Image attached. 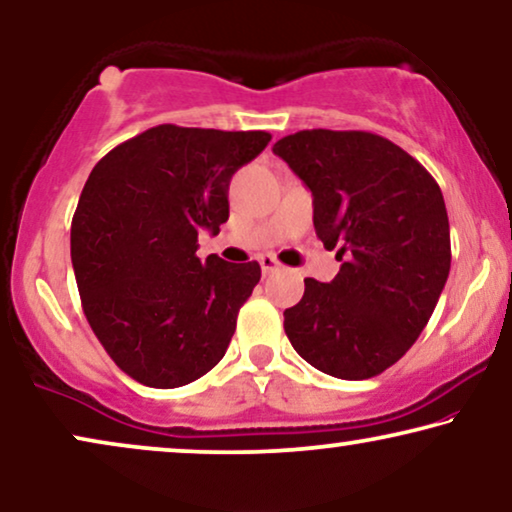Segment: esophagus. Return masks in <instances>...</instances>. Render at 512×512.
<instances>
[{"label": "esophagus", "instance_id": "1", "mask_svg": "<svg viewBox=\"0 0 512 512\" xmlns=\"http://www.w3.org/2000/svg\"><path fill=\"white\" fill-rule=\"evenodd\" d=\"M260 267H262V274L267 276V274H274V271L281 267V264H278V260L274 255H262L260 257Z\"/></svg>", "mask_w": 512, "mask_h": 512}]
</instances>
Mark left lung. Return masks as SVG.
Returning <instances> with one entry per match:
<instances>
[{
	"mask_svg": "<svg viewBox=\"0 0 512 512\" xmlns=\"http://www.w3.org/2000/svg\"><path fill=\"white\" fill-rule=\"evenodd\" d=\"M311 189L313 227L342 262L330 283L304 281L285 309L292 349L337 379L398 363L438 304L452 264L445 199L431 173L367 131H299L274 145Z\"/></svg>",
	"mask_w": 512,
	"mask_h": 512,
	"instance_id": "8db88e82",
	"label": "left lung"
}]
</instances>
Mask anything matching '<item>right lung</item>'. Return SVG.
Masks as SVG:
<instances>
[{
  "label": "right lung",
  "instance_id": "add662e5",
  "mask_svg": "<svg viewBox=\"0 0 512 512\" xmlns=\"http://www.w3.org/2000/svg\"><path fill=\"white\" fill-rule=\"evenodd\" d=\"M264 131L161 124L121 142L88 175L72 217V267L86 320L140 384L177 388L213 370L260 283L257 262L196 257L199 231L229 220L231 175Z\"/></svg>",
  "mask_w": 512,
  "mask_h": 512
}]
</instances>
